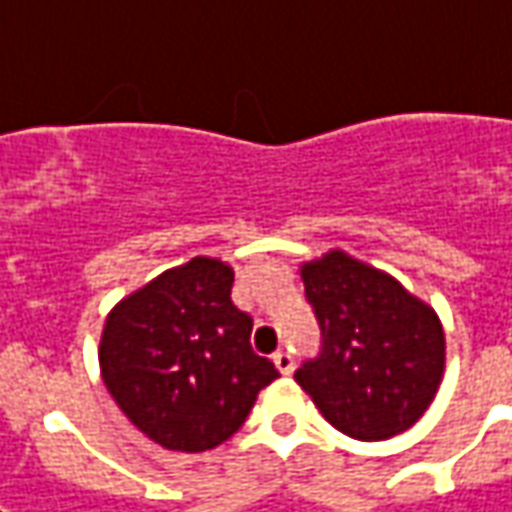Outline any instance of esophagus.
Wrapping results in <instances>:
<instances>
[{"instance_id": "obj_1", "label": "esophagus", "mask_w": 512, "mask_h": 512, "mask_svg": "<svg viewBox=\"0 0 512 512\" xmlns=\"http://www.w3.org/2000/svg\"><path fill=\"white\" fill-rule=\"evenodd\" d=\"M274 366H277L280 374L288 377V374H293V357L288 355V352H277V355H274Z\"/></svg>"}]
</instances>
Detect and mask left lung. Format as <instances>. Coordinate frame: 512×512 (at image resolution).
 Returning a JSON list of instances; mask_svg holds the SVG:
<instances>
[{
    "label": "left lung",
    "instance_id": "8db88e82",
    "mask_svg": "<svg viewBox=\"0 0 512 512\" xmlns=\"http://www.w3.org/2000/svg\"><path fill=\"white\" fill-rule=\"evenodd\" d=\"M321 324V355L296 368L318 413L357 441L410 430L441 388L438 313L388 271L330 249L299 266Z\"/></svg>",
    "mask_w": 512,
    "mask_h": 512
}]
</instances>
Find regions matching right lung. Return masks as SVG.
I'll return each mask as SVG.
<instances>
[{"instance_id":"1","label":"right lung","mask_w":512,"mask_h":512,"mask_svg":"<svg viewBox=\"0 0 512 512\" xmlns=\"http://www.w3.org/2000/svg\"><path fill=\"white\" fill-rule=\"evenodd\" d=\"M232 280L235 271L219 257H191L107 313L99 338L107 393L163 449H216L280 377L252 352V318L232 305Z\"/></svg>"}]
</instances>
